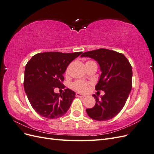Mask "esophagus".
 <instances>
[{
    "mask_svg": "<svg viewBox=\"0 0 154 154\" xmlns=\"http://www.w3.org/2000/svg\"><path fill=\"white\" fill-rule=\"evenodd\" d=\"M76 97H85L86 95L82 94H80V93L76 92Z\"/></svg>",
    "mask_w": 154,
    "mask_h": 154,
    "instance_id": "1",
    "label": "esophagus"
}]
</instances>
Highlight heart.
I'll use <instances>...</instances> for the list:
<instances>
[{"instance_id": "obj_1", "label": "heart", "mask_w": 154, "mask_h": 154, "mask_svg": "<svg viewBox=\"0 0 154 154\" xmlns=\"http://www.w3.org/2000/svg\"><path fill=\"white\" fill-rule=\"evenodd\" d=\"M93 63H96L94 61H92V60H90V61H88L86 62V65L93 64ZM87 86H88V83L83 81H76L72 83V87L74 88V89H76L80 92L85 91L87 88Z\"/></svg>"}]
</instances>
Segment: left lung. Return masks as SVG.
Listing matches in <instances>:
<instances>
[{
    "mask_svg": "<svg viewBox=\"0 0 154 154\" xmlns=\"http://www.w3.org/2000/svg\"><path fill=\"white\" fill-rule=\"evenodd\" d=\"M81 57L93 58L99 63L101 74L95 88L105 92L100 99L92 95L96 104L92 108L86 109L88 116L97 121L113 118L122 110L131 91V65L123 54L106 49L87 51Z\"/></svg>",
    "mask_w": 154,
    "mask_h": 154,
    "instance_id": "1",
    "label": "left lung"
}]
</instances>
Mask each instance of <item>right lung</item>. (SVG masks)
<instances>
[{"mask_svg":"<svg viewBox=\"0 0 154 154\" xmlns=\"http://www.w3.org/2000/svg\"><path fill=\"white\" fill-rule=\"evenodd\" d=\"M82 52L38 53L27 63L24 87L30 103L37 113L48 119H57L66 114L75 92L66 88L62 94L55 93V88H63V74L72 60Z\"/></svg>","mask_w":154,"mask_h":154,"instance_id":"add662e5","label":"right lung"}]
</instances>
